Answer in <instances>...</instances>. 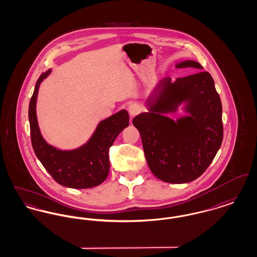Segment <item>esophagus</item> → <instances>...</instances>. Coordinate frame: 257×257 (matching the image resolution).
<instances>
[{"mask_svg":"<svg viewBox=\"0 0 257 257\" xmlns=\"http://www.w3.org/2000/svg\"><path fill=\"white\" fill-rule=\"evenodd\" d=\"M141 110H142V109L138 104H131L128 108V111H129L131 116H135V115L139 114L141 112Z\"/></svg>","mask_w":257,"mask_h":257,"instance_id":"esophagus-1","label":"esophagus"}]
</instances>
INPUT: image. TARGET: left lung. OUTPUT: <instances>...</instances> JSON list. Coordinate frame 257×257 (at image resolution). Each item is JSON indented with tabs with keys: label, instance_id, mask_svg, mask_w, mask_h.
Listing matches in <instances>:
<instances>
[{
	"label": "left lung",
	"instance_id": "8db88e82",
	"mask_svg": "<svg viewBox=\"0 0 257 257\" xmlns=\"http://www.w3.org/2000/svg\"><path fill=\"white\" fill-rule=\"evenodd\" d=\"M176 67L203 68L194 61H183ZM155 93L149 99L150 112L133 118L147 165L162 181L191 182L206 171L222 142V107L214 80L207 71L177 78L173 83L171 78H165ZM185 99L190 100L192 117L174 123L162 115Z\"/></svg>",
	"mask_w": 257,
	"mask_h": 257
}]
</instances>
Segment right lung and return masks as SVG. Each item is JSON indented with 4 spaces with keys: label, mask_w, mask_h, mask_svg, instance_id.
Masks as SVG:
<instances>
[{
    "label": "right lung",
    "mask_w": 257,
    "mask_h": 257,
    "mask_svg": "<svg viewBox=\"0 0 257 257\" xmlns=\"http://www.w3.org/2000/svg\"><path fill=\"white\" fill-rule=\"evenodd\" d=\"M50 71L40 75L30 101L29 120L34 151L57 183L73 189L98 186L105 181L109 174V150L116 137L129 125L128 112L120 110L100 122L86 145L76 150L61 151L50 147L40 134L36 114L38 86Z\"/></svg>",
    "instance_id": "obj_1"
}]
</instances>
